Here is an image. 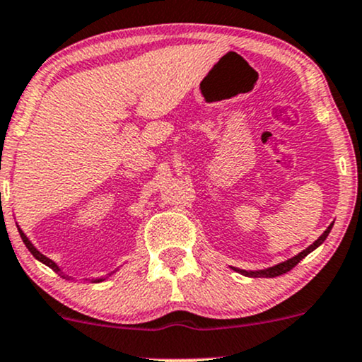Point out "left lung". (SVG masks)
<instances>
[{"instance_id": "8db88e82", "label": "left lung", "mask_w": 362, "mask_h": 362, "mask_svg": "<svg viewBox=\"0 0 362 362\" xmlns=\"http://www.w3.org/2000/svg\"><path fill=\"white\" fill-rule=\"evenodd\" d=\"M330 229H332V224H330L329 228L324 230V234H322V236H320L319 239H317V241L313 243V245L308 246L307 250H303L302 252H298V255L293 256V258L283 261V263L275 264V267L267 268V269H258V272H246V269H238V268H234V269H236V272H239V273H243V275L252 276V278H256V276H258V278H275V276H280V275H283V273L290 272V269L293 268V267H297V264H298L300 261H302L303 258H305L308 252H312L313 250H315V247H319V246L322 245V243L325 241V238L329 236Z\"/></svg>"}]
</instances>
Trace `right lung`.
<instances>
[{
  "label": "right lung",
  "instance_id": "1",
  "mask_svg": "<svg viewBox=\"0 0 362 362\" xmlns=\"http://www.w3.org/2000/svg\"><path fill=\"white\" fill-rule=\"evenodd\" d=\"M18 233H20V236H21V239H23L25 246H27V247H28V251H30V252H32V255L35 256V258H37L38 261H42V263H43V264H47V267H49V268H52V269H55V272H60V268H59V267H57V264L54 263V261H52L50 258H47V256H45V255H42V252H40V251H38V250H37V247H35V246L32 245V243H30V239H28L27 236H25V233H23V230H21L20 228H18ZM94 281H103V278H99V280H94Z\"/></svg>",
  "mask_w": 362,
  "mask_h": 362
}]
</instances>
